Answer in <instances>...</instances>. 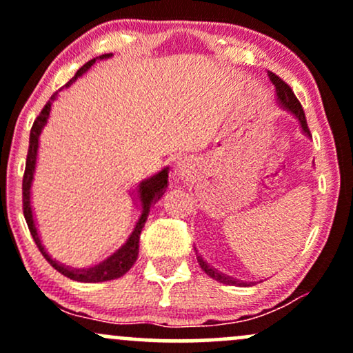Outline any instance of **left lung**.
<instances>
[{"label": "left lung", "instance_id": "8db88e82", "mask_svg": "<svg viewBox=\"0 0 353 353\" xmlns=\"http://www.w3.org/2000/svg\"><path fill=\"white\" fill-rule=\"evenodd\" d=\"M267 74H269V79L272 81V84L275 86V92H277V99H279V104H281V106L283 108V109H287V111H290L292 112V114L297 117L299 121H301V125H302V129L305 132H309L310 134V131H309V128H307V119H305V112H303V109H302V104L299 103V99L295 98V94H294V91L292 89H290V86L287 83H283V81L279 78L277 74H274V72H267ZM197 262H199V265H201V269L204 270L205 274L209 275V277H212V279H216V281H219V282H222V283H228V285H249V283L247 282H241V281H236V279H232V277H228V275H224V274H219L217 270H214L212 267H209L208 264H205L204 261H202V257L201 255H197Z\"/></svg>", "mask_w": 353, "mask_h": 353}]
</instances>
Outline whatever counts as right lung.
I'll return each instance as SVG.
<instances>
[{
    "label": "right lung",
    "instance_id": "1",
    "mask_svg": "<svg viewBox=\"0 0 353 353\" xmlns=\"http://www.w3.org/2000/svg\"><path fill=\"white\" fill-rule=\"evenodd\" d=\"M109 56H112V54H103V56H99V58L88 61L83 68H79L78 72L74 74V78H72L70 83L66 84V88L70 86L71 83H74V81L78 79L81 74H84V72H86L89 68L96 63V61L108 59ZM56 94H58V91L54 92V96H52L51 101L56 98ZM51 101H48L46 106L41 109V112H39V116L34 119L33 128H31V132H30V149H28L26 169H24V176H23V214H24V219H26V224H28V228H30V232L34 239L36 245H38V249L41 250V254L44 255V259H46V261L50 262V264L54 267L58 272L63 274L64 277H70V279H72V281H78V282H91V283L119 279V277H123V275L128 272L132 265H134L137 254H139L141 230H143L145 221H148L149 209H151L152 204H156V202L163 197L164 190H165V188H168V168L163 169L159 174H156V176L149 177V179H144L139 184V199H141V205H143V214H141L139 221L136 222V228H134V230H132L131 236H129L128 242H125L121 249H117L116 252L111 255V257H108L106 261L101 262L99 265L89 267V269H83V270L70 269V267H64L63 264H59V262L52 261L51 255L46 252V249L43 247L41 241H39L38 230H36L34 219H33V209H31V192H30L31 182H33L34 168H36V156H38L39 134H41L44 124L48 123V117H50Z\"/></svg>",
    "mask_w": 353,
    "mask_h": 353
}]
</instances>
